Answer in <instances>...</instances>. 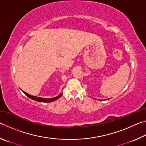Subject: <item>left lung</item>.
<instances>
[{"instance_id": "1", "label": "left lung", "mask_w": 146, "mask_h": 146, "mask_svg": "<svg viewBox=\"0 0 146 146\" xmlns=\"http://www.w3.org/2000/svg\"><path fill=\"white\" fill-rule=\"evenodd\" d=\"M107 100H109V99H107Z\"/></svg>"}]
</instances>
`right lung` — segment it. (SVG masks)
<instances>
[{
    "instance_id": "obj_1",
    "label": "right lung",
    "mask_w": 146,
    "mask_h": 146,
    "mask_svg": "<svg viewBox=\"0 0 146 146\" xmlns=\"http://www.w3.org/2000/svg\"><path fill=\"white\" fill-rule=\"evenodd\" d=\"M22 91H23V90H22ZM23 92L24 94H25V95L27 96V97H28L29 98H30L31 99L34 100H35V101H37V102H53V101H55L56 100L58 99V98L61 97L62 95V94L60 93V94H59L58 96H56V97H55L46 98H42V97H35V96L31 95H29V94L26 93L25 91H23Z\"/></svg>"
}]
</instances>
